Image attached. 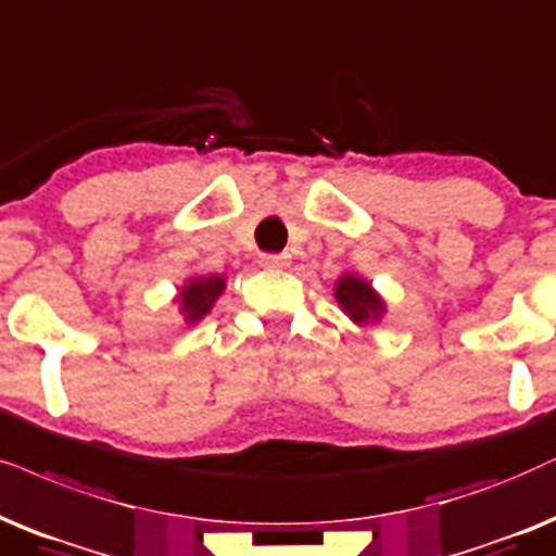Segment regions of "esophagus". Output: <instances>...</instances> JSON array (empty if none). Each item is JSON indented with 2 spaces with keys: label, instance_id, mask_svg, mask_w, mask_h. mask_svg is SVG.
<instances>
[{
  "label": "esophagus",
  "instance_id": "1",
  "mask_svg": "<svg viewBox=\"0 0 556 556\" xmlns=\"http://www.w3.org/2000/svg\"><path fill=\"white\" fill-rule=\"evenodd\" d=\"M261 265H265V268H283V265H288V255H273V252H268V255L261 257Z\"/></svg>",
  "mask_w": 556,
  "mask_h": 556
}]
</instances>
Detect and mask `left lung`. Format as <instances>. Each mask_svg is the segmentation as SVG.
Here are the masks:
<instances>
[{
  "instance_id": "8db88e82",
  "label": "left lung",
  "mask_w": 556,
  "mask_h": 556,
  "mask_svg": "<svg viewBox=\"0 0 556 556\" xmlns=\"http://www.w3.org/2000/svg\"><path fill=\"white\" fill-rule=\"evenodd\" d=\"M337 301H340L344 314H350V319H355L357 324H363L372 316H378L383 312V304H380L378 295L372 293L370 283L359 280L355 276H344L340 283H337Z\"/></svg>"
}]
</instances>
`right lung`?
<instances>
[{"label": "right lung", "instance_id": "right-lung-1", "mask_svg": "<svg viewBox=\"0 0 556 556\" xmlns=\"http://www.w3.org/2000/svg\"><path fill=\"white\" fill-rule=\"evenodd\" d=\"M222 291H225V278H219V276L191 280V283L181 291V308H184L186 319L189 321L201 319V316L212 308L216 295H219Z\"/></svg>", "mask_w": 556, "mask_h": 556}]
</instances>
